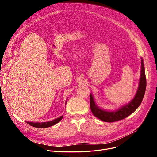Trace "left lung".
<instances>
[{
    "mask_svg": "<svg viewBox=\"0 0 157 157\" xmlns=\"http://www.w3.org/2000/svg\"><path fill=\"white\" fill-rule=\"evenodd\" d=\"M141 63V74H140V79L137 92L132 100L128 104L121 107L115 111H108L99 108L96 104L92 94H90V109H91L93 114L95 117L105 122H114L127 118L139 108L143 99L146 87L144 66L142 58Z\"/></svg>",
    "mask_w": 157,
    "mask_h": 157,
    "instance_id": "8db88e82",
    "label": "left lung"
}]
</instances>
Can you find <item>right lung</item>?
Listing matches in <instances>:
<instances>
[{
    "instance_id": "add662e5",
    "label": "right lung",
    "mask_w": 157,
    "mask_h": 157,
    "mask_svg": "<svg viewBox=\"0 0 157 157\" xmlns=\"http://www.w3.org/2000/svg\"><path fill=\"white\" fill-rule=\"evenodd\" d=\"M66 103H67V101H66V102H65V105H66ZM62 118H63V115L55 120H53L52 121H49L47 122H40V123H39V122L35 123V122H32V121H27V122L29 125H30L32 127H36V128H47V127H49L56 124V123L60 121Z\"/></svg>"
}]
</instances>
